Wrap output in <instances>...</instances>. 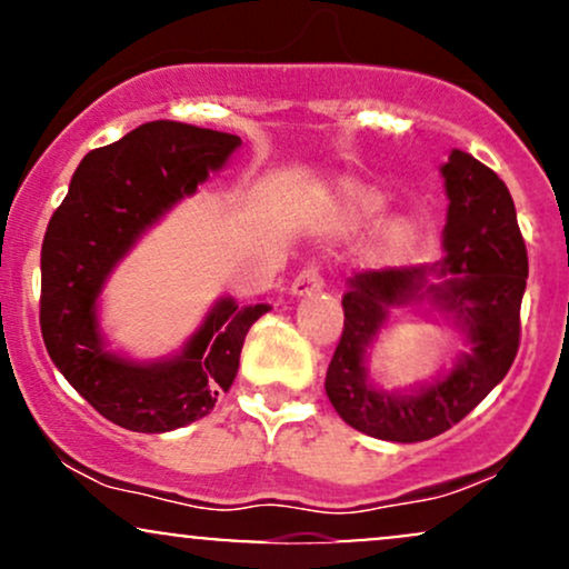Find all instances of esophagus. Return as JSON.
Listing matches in <instances>:
<instances>
[{
	"mask_svg": "<svg viewBox=\"0 0 569 569\" xmlns=\"http://www.w3.org/2000/svg\"><path fill=\"white\" fill-rule=\"evenodd\" d=\"M323 289V276H321V267L318 264H307L302 270L297 272V278H293L291 283V293H297V297H305V293H316Z\"/></svg>",
	"mask_w": 569,
	"mask_h": 569,
	"instance_id": "1",
	"label": "esophagus"
}]
</instances>
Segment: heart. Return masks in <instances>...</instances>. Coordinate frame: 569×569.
<instances>
[{"label": "heart", "mask_w": 569, "mask_h": 569, "mask_svg": "<svg viewBox=\"0 0 569 569\" xmlns=\"http://www.w3.org/2000/svg\"><path fill=\"white\" fill-rule=\"evenodd\" d=\"M382 194L369 187L352 184L345 189L342 194V211L350 221H367L371 217H377V213L382 211ZM411 238H415V227H411L407 219H396L382 230V248L388 253H401L409 248Z\"/></svg>", "instance_id": "obj_1"}]
</instances>
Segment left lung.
<instances>
[{"mask_svg":"<svg viewBox=\"0 0 569 569\" xmlns=\"http://www.w3.org/2000/svg\"><path fill=\"white\" fill-rule=\"evenodd\" d=\"M441 173L449 194L443 262L363 270L350 278L342 297L345 326L326 371V396L350 428L375 439L411 443L443 433L485 401L519 352L527 246L511 192L492 168L460 149ZM433 271L445 276L441 287L429 283ZM422 292H430L467 323L475 342L472 356L422 395H377L366 385L362 350L381 325L385 306Z\"/></svg>","mask_w":569,"mask_h":569,"instance_id":"1","label":"left lung"}]
</instances>
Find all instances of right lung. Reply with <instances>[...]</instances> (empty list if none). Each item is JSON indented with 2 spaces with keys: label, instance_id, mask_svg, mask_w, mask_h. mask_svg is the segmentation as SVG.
<instances>
[{
  "label": "right lung",
  "instance_id": "obj_1",
  "mask_svg": "<svg viewBox=\"0 0 569 569\" xmlns=\"http://www.w3.org/2000/svg\"><path fill=\"white\" fill-rule=\"evenodd\" d=\"M240 139L187 122H143L120 141L88 152L71 176L42 243L39 326L44 348L71 388L114 426L166 433L213 409L238 375L240 348L270 307L238 310L221 299L173 361L139 367L101 348L96 297L136 234L194 192Z\"/></svg>",
  "mask_w": 569,
  "mask_h": 569
}]
</instances>
